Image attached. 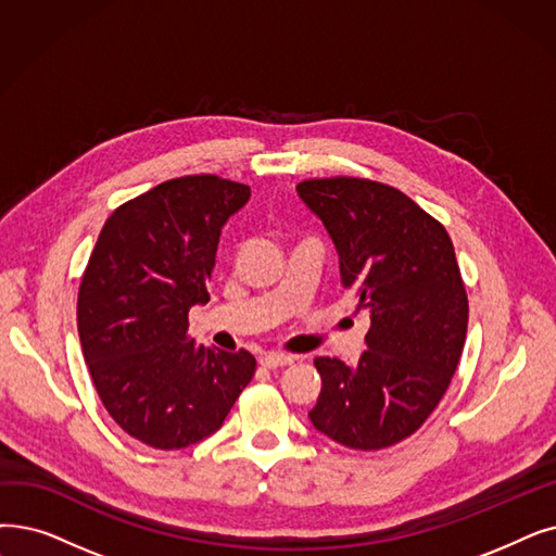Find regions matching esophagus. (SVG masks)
Wrapping results in <instances>:
<instances>
[{
	"label": "esophagus",
	"mask_w": 556,
	"mask_h": 556,
	"mask_svg": "<svg viewBox=\"0 0 556 556\" xmlns=\"http://www.w3.org/2000/svg\"><path fill=\"white\" fill-rule=\"evenodd\" d=\"M258 364H261L263 368H270V370H275V368H286V366H291V364H293V358H291V356H286V354L268 352V354H263V356L258 358Z\"/></svg>",
	"instance_id": "1"
}]
</instances>
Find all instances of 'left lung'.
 Returning a JSON list of instances; mask_svg holds the SVG:
<instances>
[{"label":"left lung","mask_w":556,"mask_h":556,"mask_svg":"<svg viewBox=\"0 0 556 556\" xmlns=\"http://www.w3.org/2000/svg\"><path fill=\"white\" fill-rule=\"evenodd\" d=\"M327 227L341 281L370 311L358 364L318 356L323 389L308 418L352 450L391 447L431 416L462 358L468 295L445 227L402 190L370 179L298 184Z\"/></svg>","instance_id":"8db88e82"}]
</instances>
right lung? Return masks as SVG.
<instances>
[{
	"label": "right lung",
	"instance_id": "add662e5",
	"mask_svg": "<svg viewBox=\"0 0 556 556\" xmlns=\"http://www.w3.org/2000/svg\"><path fill=\"white\" fill-rule=\"evenodd\" d=\"M250 186L218 175L163 181L117 206L79 286L84 358L109 416L154 450H181L218 431L252 381L248 350L188 336V311L208 302L215 250Z\"/></svg>",
	"mask_w": 556,
	"mask_h": 556
}]
</instances>
